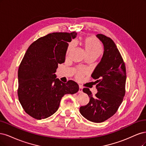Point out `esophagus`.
Returning a JSON list of instances; mask_svg holds the SVG:
<instances>
[{"instance_id":"esophagus-1","label":"esophagus","mask_w":146,"mask_h":146,"mask_svg":"<svg viewBox=\"0 0 146 146\" xmlns=\"http://www.w3.org/2000/svg\"><path fill=\"white\" fill-rule=\"evenodd\" d=\"M78 92L79 93H82V87L81 86H79V91H78Z\"/></svg>"}]
</instances>
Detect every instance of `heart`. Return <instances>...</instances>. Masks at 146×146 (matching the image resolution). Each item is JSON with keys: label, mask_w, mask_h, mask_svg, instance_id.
<instances>
[{"label": "heart", "mask_w": 146, "mask_h": 146, "mask_svg": "<svg viewBox=\"0 0 146 146\" xmlns=\"http://www.w3.org/2000/svg\"><path fill=\"white\" fill-rule=\"evenodd\" d=\"M83 45L84 50H85L87 57H88V56H95V57L98 58L102 53V46L95 37H87L86 39H84ZM74 44L71 42L68 47L67 53H68L74 48ZM82 74V72L79 71L77 74L78 78H81Z\"/></svg>", "instance_id": "obj_1"}]
</instances>
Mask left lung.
Segmentation results:
<instances>
[{"label":"left lung","mask_w":146,"mask_h":146,"mask_svg":"<svg viewBox=\"0 0 146 146\" xmlns=\"http://www.w3.org/2000/svg\"><path fill=\"white\" fill-rule=\"evenodd\" d=\"M96 37L104 46L102 58L92 74V77L96 80L95 82L98 92L93 96L90 89H83L90 101L86 106L80 107L79 111L87 120L102 123L113 115L123 102L126 70L115 42L102 34H98Z\"/></svg>","instance_id":"1"}]
</instances>
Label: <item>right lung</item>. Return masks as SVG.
Masks as SVG:
<instances>
[{"label": "right lung", "mask_w": 146, "mask_h": 146, "mask_svg": "<svg viewBox=\"0 0 146 146\" xmlns=\"http://www.w3.org/2000/svg\"><path fill=\"white\" fill-rule=\"evenodd\" d=\"M76 35L50 33L32 43L23 56L18 70V98L23 110L34 118L53 115L65 95L78 92L76 82L64 83L54 74L58 64L65 62L68 43Z\"/></svg>", "instance_id": "right-lung-1"}]
</instances>
